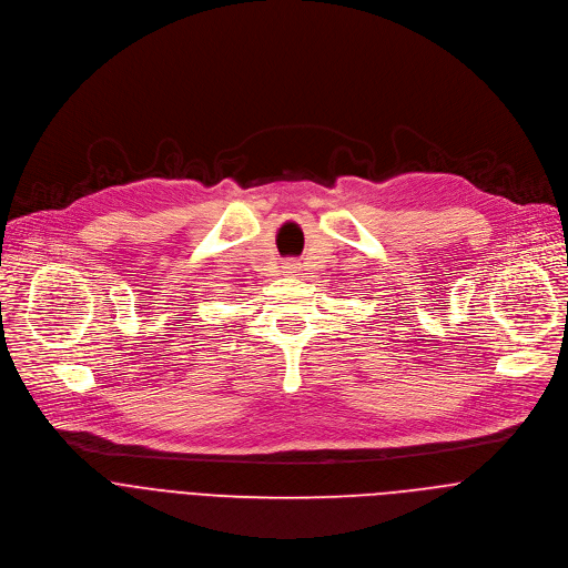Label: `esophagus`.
I'll use <instances>...</instances> for the list:
<instances>
[{
  "mask_svg": "<svg viewBox=\"0 0 568 568\" xmlns=\"http://www.w3.org/2000/svg\"><path fill=\"white\" fill-rule=\"evenodd\" d=\"M287 270H292V267H287Z\"/></svg>",
  "mask_w": 568,
  "mask_h": 568,
  "instance_id": "esophagus-1",
  "label": "esophagus"
}]
</instances>
